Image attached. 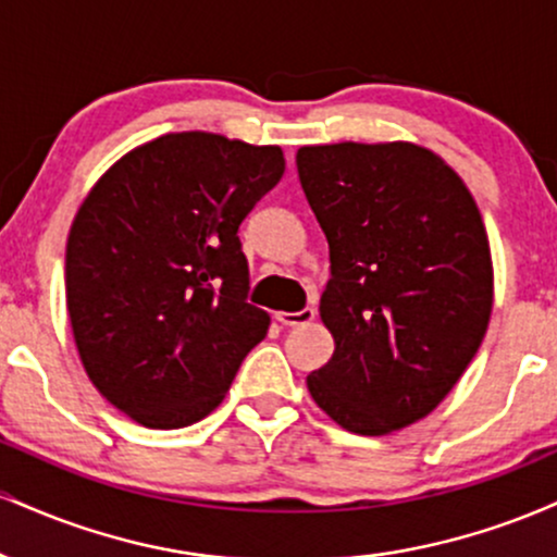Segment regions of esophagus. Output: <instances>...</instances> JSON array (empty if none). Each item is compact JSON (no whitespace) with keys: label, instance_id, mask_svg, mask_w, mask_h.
Instances as JSON below:
<instances>
[{"label":"esophagus","instance_id":"1","mask_svg":"<svg viewBox=\"0 0 557 557\" xmlns=\"http://www.w3.org/2000/svg\"><path fill=\"white\" fill-rule=\"evenodd\" d=\"M277 322L285 327H300V324L314 322V309H300V311H277Z\"/></svg>","mask_w":557,"mask_h":557}]
</instances>
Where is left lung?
<instances>
[{
	"label": "left lung",
	"instance_id": "left-lung-1",
	"mask_svg": "<svg viewBox=\"0 0 557 557\" xmlns=\"http://www.w3.org/2000/svg\"><path fill=\"white\" fill-rule=\"evenodd\" d=\"M296 164L330 243L319 317L335 341L306 387L343 430L380 437L432 413L476 356L495 287L487 230L424 146H300Z\"/></svg>",
	"mask_w": 557,
	"mask_h": 557
}]
</instances>
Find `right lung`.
<instances>
[{
	"label": "right lung",
	"instance_id": "add662e5",
	"mask_svg": "<svg viewBox=\"0 0 557 557\" xmlns=\"http://www.w3.org/2000/svg\"><path fill=\"white\" fill-rule=\"evenodd\" d=\"M283 172L280 146L168 133L83 198L65 253L73 337L94 387L140 426L201 421L264 341L238 227Z\"/></svg>",
	"mask_w": 557,
	"mask_h": 557
}]
</instances>
